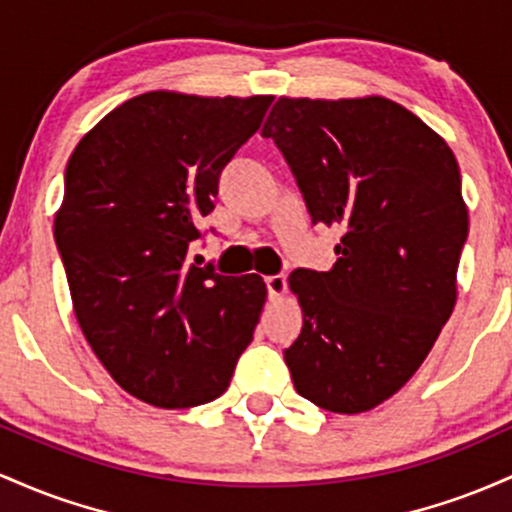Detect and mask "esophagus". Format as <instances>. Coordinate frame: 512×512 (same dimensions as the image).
<instances>
[{
	"instance_id": "34e87169",
	"label": "esophagus",
	"mask_w": 512,
	"mask_h": 512,
	"mask_svg": "<svg viewBox=\"0 0 512 512\" xmlns=\"http://www.w3.org/2000/svg\"><path fill=\"white\" fill-rule=\"evenodd\" d=\"M266 287H268V297H271V300H280V297H283L285 290H287V278L283 273L268 275Z\"/></svg>"
}]
</instances>
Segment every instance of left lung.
Masks as SVG:
<instances>
[{"label":"left lung","mask_w":512,"mask_h":512,"mask_svg":"<svg viewBox=\"0 0 512 512\" xmlns=\"http://www.w3.org/2000/svg\"><path fill=\"white\" fill-rule=\"evenodd\" d=\"M261 132L314 225L343 229L331 271L290 273L304 319L285 348L292 384L326 411L375 409L411 380L455 309L469 234L455 154L382 96H283Z\"/></svg>","instance_id":"left-lung-1"}]
</instances>
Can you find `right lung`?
<instances>
[{"label": "right lung", "mask_w": 512, "mask_h": 512, "mask_svg": "<svg viewBox=\"0 0 512 512\" xmlns=\"http://www.w3.org/2000/svg\"><path fill=\"white\" fill-rule=\"evenodd\" d=\"M273 96L147 91L82 137L55 244L74 317L108 375L159 409L217 399L254 338L266 283L191 261L220 174Z\"/></svg>", "instance_id": "1"}]
</instances>
